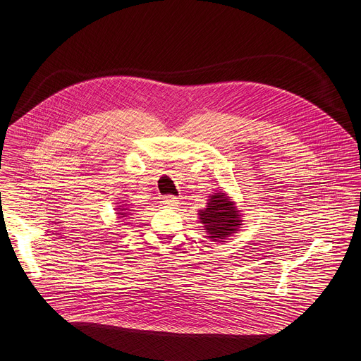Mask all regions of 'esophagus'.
<instances>
[{"label": "esophagus", "mask_w": 361, "mask_h": 361, "mask_svg": "<svg viewBox=\"0 0 361 361\" xmlns=\"http://www.w3.org/2000/svg\"><path fill=\"white\" fill-rule=\"evenodd\" d=\"M162 204L165 207L173 208V207L178 206V199H176L175 196H165V197L162 199Z\"/></svg>", "instance_id": "esophagus-1"}]
</instances>
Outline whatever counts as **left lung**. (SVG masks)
I'll return each instance as SVG.
<instances>
[{
  "instance_id": "left-lung-1",
  "label": "left lung",
  "mask_w": 361,
  "mask_h": 361,
  "mask_svg": "<svg viewBox=\"0 0 361 361\" xmlns=\"http://www.w3.org/2000/svg\"><path fill=\"white\" fill-rule=\"evenodd\" d=\"M207 208L200 209L199 216L209 239L222 242L235 233L242 225V215L236 204L224 192H216L208 196Z\"/></svg>"
}]
</instances>
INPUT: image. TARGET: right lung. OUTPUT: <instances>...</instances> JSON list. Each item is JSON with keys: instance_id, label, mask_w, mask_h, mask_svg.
Instances as JSON below:
<instances>
[{"instance_id": "right-lung-1", "label": "right lung", "mask_w": 361, "mask_h": 361, "mask_svg": "<svg viewBox=\"0 0 361 361\" xmlns=\"http://www.w3.org/2000/svg\"><path fill=\"white\" fill-rule=\"evenodd\" d=\"M126 206H128V204L118 206V208H116V209H118V212H116V214L119 215L118 218H123V216H128V215H129V214H128V212H129V211H128V208H125Z\"/></svg>"}]
</instances>
